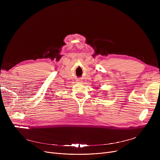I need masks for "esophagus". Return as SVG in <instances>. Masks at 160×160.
Instances as JSON below:
<instances>
[{
	"instance_id": "34e87169",
	"label": "esophagus",
	"mask_w": 160,
	"mask_h": 160,
	"mask_svg": "<svg viewBox=\"0 0 160 160\" xmlns=\"http://www.w3.org/2000/svg\"><path fill=\"white\" fill-rule=\"evenodd\" d=\"M79 81H80V80H79Z\"/></svg>"
}]
</instances>
